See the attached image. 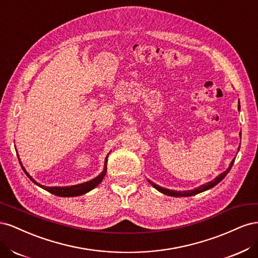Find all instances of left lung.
<instances>
[{"instance_id": "left-lung-1", "label": "left lung", "mask_w": 258, "mask_h": 258, "mask_svg": "<svg viewBox=\"0 0 258 258\" xmlns=\"http://www.w3.org/2000/svg\"><path fill=\"white\" fill-rule=\"evenodd\" d=\"M239 106H240V104H239ZM239 148H240V147H239ZM233 162H235V159H232V161L230 162V165H229L228 169L226 170V171H224V172H223V173H221V174L218 175L217 177H215V178L213 179V181H211V182H209V183H207V184L201 185V186L197 187V188L190 189V190H184V191L171 190V189L163 188V187H160L159 185H156L155 183L151 182L150 179H148V182H150V184H151L153 187H155L156 189L159 190V191H160V192H162V194L168 195V196H172V197H189V196H194V195H197V194L202 192V191H205V190H208V189H210V188H212V187H214L215 185H217L218 183H220V182L222 181V179H223L226 175H227V173L229 172L230 169H231V167H232V165H233Z\"/></svg>"}]
</instances>
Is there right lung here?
Returning a JSON list of instances; mask_svg holds the SVG:
<instances>
[{"label":"right lung","mask_w":258,"mask_h":258,"mask_svg":"<svg viewBox=\"0 0 258 258\" xmlns=\"http://www.w3.org/2000/svg\"><path fill=\"white\" fill-rule=\"evenodd\" d=\"M107 156H106L105 162H104V169H103L102 172H101V174H99L97 177H95L93 179H91V181H88V182H86V183L77 184V185H73V186H64V187H47V186H43L41 184H38L37 182L34 181L32 177L30 176V174L27 172L26 169L23 168V166L21 165V163H20V165H21L22 170L25 171V173L27 174V176L31 179V181H32L34 184H36L37 186L42 187V188H44L45 190H47L50 194L56 195V196H59V197H75V196H81V195H84L86 192L90 191L91 189L95 188V187H97L101 182H102L104 175L106 174ZM19 162H20V159H19Z\"/></svg>","instance_id":"right-lung-1"}]
</instances>
